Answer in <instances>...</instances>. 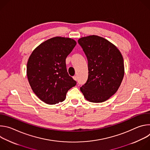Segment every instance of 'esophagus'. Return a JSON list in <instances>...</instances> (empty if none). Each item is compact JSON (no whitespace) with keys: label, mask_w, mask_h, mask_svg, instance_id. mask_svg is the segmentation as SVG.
Listing matches in <instances>:
<instances>
[{"label":"esophagus","mask_w":150,"mask_h":150,"mask_svg":"<svg viewBox=\"0 0 150 150\" xmlns=\"http://www.w3.org/2000/svg\"><path fill=\"white\" fill-rule=\"evenodd\" d=\"M73 78H74V79L75 81H77V76H73Z\"/></svg>","instance_id":"esophagus-1"}]
</instances>
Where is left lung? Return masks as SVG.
Segmentation results:
<instances>
[{
    "label": "left lung",
    "instance_id": "left-lung-1",
    "mask_svg": "<svg viewBox=\"0 0 150 150\" xmlns=\"http://www.w3.org/2000/svg\"><path fill=\"white\" fill-rule=\"evenodd\" d=\"M88 60V77L80 88L85 98L93 103L108 100L119 88L125 73L123 56L111 42L98 35L78 40Z\"/></svg>",
    "mask_w": 150,
    "mask_h": 150
}]
</instances>
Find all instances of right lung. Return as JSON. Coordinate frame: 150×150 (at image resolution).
I'll return each mask as SVG.
<instances>
[{
  "label": "right lung",
  "mask_w": 150,
  "mask_h": 150,
  "mask_svg": "<svg viewBox=\"0 0 150 150\" xmlns=\"http://www.w3.org/2000/svg\"><path fill=\"white\" fill-rule=\"evenodd\" d=\"M76 42L71 38L55 37L38 46L29 57L27 75L35 95L48 104L65 100L68 91L76 82L70 76L66 58Z\"/></svg>",
  "instance_id": "1"
}]
</instances>
